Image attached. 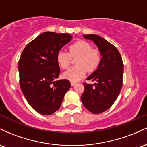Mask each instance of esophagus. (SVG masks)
Listing matches in <instances>:
<instances>
[{
	"label": "esophagus",
	"mask_w": 147,
	"mask_h": 147,
	"mask_svg": "<svg viewBox=\"0 0 147 147\" xmlns=\"http://www.w3.org/2000/svg\"><path fill=\"white\" fill-rule=\"evenodd\" d=\"M76 84V82H74V81H71V86H74V85Z\"/></svg>",
	"instance_id": "obj_1"
}]
</instances>
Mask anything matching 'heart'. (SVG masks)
Returning <instances> with one entry per match:
<instances>
[{"label": "heart", "instance_id": "b5f03b06", "mask_svg": "<svg viewBox=\"0 0 147 147\" xmlns=\"http://www.w3.org/2000/svg\"><path fill=\"white\" fill-rule=\"evenodd\" d=\"M75 67H72L63 74L64 78L71 81H78L85 76L86 71L93 72L98 68L101 55L98 49H92L90 43L79 40L71 44L69 52L60 51L57 54V62L62 69H67L71 57H76Z\"/></svg>", "mask_w": 147, "mask_h": 147}]
</instances>
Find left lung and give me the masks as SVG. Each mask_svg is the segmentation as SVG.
I'll list each match as a JSON object with an SVG mask.
<instances>
[{"mask_svg":"<svg viewBox=\"0 0 147 147\" xmlns=\"http://www.w3.org/2000/svg\"><path fill=\"white\" fill-rule=\"evenodd\" d=\"M98 47L102 58L98 69L83 82L82 104L91 113L99 114L109 109L117 98L123 85V63L120 53L115 46L96 34H83Z\"/></svg>","mask_w":147,"mask_h":147,"instance_id":"left-lung-1","label":"left lung"}]
</instances>
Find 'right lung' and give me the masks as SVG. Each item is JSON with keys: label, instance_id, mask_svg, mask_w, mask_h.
Listing matches in <instances>:
<instances>
[{"label": "right lung", "instance_id": "1", "mask_svg": "<svg viewBox=\"0 0 147 147\" xmlns=\"http://www.w3.org/2000/svg\"><path fill=\"white\" fill-rule=\"evenodd\" d=\"M71 40L69 34L46 32L26 45L19 61V84L25 98L37 113L53 114L60 108L71 87L60 74L57 54Z\"/></svg>", "mask_w": 147, "mask_h": 147}]
</instances>
